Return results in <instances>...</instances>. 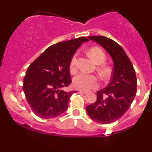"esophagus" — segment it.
Segmentation results:
<instances>
[{"label": "esophagus", "instance_id": "1", "mask_svg": "<svg viewBox=\"0 0 152 152\" xmlns=\"http://www.w3.org/2000/svg\"><path fill=\"white\" fill-rule=\"evenodd\" d=\"M79 91L81 92V93H83V94H87L88 93V91H86V90H82V89H80Z\"/></svg>", "mask_w": 152, "mask_h": 152}]
</instances>
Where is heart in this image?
<instances>
[{
    "label": "heart",
    "mask_w": 152,
    "mask_h": 152,
    "mask_svg": "<svg viewBox=\"0 0 152 152\" xmlns=\"http://www.w3.org/2000/svg\"><path fill=\"white\" fill-rule=\"evenodd\" d=\"M88 53H89L91 58L93 59V61L96 64H102L105 61V53L98 47H93V48H90V50H88ZM69 69H70L71 73H72V74H74L77 71V56H76V54H75L71 58ZM98 70L103 77L106 78L107 76H109L110 71L109 68L106 67V66H100V67H99ZM73 83H74V86L76 88L84 90H89L96 88L99 86V79L95 75L81 73V74L75 76L74 80H73Z\"/></svg>",
    "instance_id": "obj_1"
}]
</instances>
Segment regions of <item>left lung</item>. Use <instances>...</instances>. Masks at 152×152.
<instances>
[{
  "instance_id": "8db88e82",
  "label": "left lung",
  "mask_w": 152,
  "mask_h": 152,
  "mask_svg": "<svg viewBox=\"0 0 152 152\" xmlns=\"http://www.w3.org/2000/svg\"><path fill=\"white\" fill-rule=\"evenodd\" d=\"M100 44L114 62L111 79L106 88L96 92V102L86 106L87 114L98 123L109 124L116 121L129 109L137 89L135 70L119 44L105 36H88Z\"/></svg>"
}]
</instances>
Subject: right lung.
I'll return each instance as SVG.
<instances>
[{
  "label": "right lung",
  "mask_w": 152,
  "mask_h": 152,
  "mask_svg": "<svg viewBox=\"0 0 152 152\" xmlns=\"http://www.w3.org/2000/svg\"><path fill=\"white\" fill-rule=\"evenodd\" d=\"M88 41L80 37L52 45L28 66L23 90L38 117L55 118L67 109L70 97L76 92L62 89L71 83V60L82 43Z\"/></svg>",
  "instance_id": "obj_1"
}]
</instances>
